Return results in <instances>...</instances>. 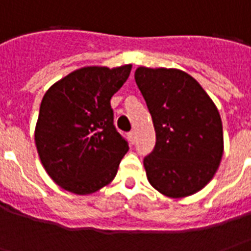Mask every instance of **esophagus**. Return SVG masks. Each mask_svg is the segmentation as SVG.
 <instances>
[{
	"instance_id": "esophagus-1",
	"label": "esophagus",
	"mask_w": 251,
	"mask_h": 251,
	"mask_svg": "<svg viewBox=\"0 0 251 251\" xmlns=\"http://www.w3.org/2000/svg\"><path fill=\"white\" fill-rule=\"evenodd\" d=\"M127 137H129V141H130V144H134V142H136L137 134H136V131H134V130L129 131V134H127Z\"/></svg>"
}]
</instances>
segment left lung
I'll use <instances>...</instances> for the list:
<instances>
[{"label":"left lung","instance_id":"8db88e82","mask_svg":"<svg viewBox=\"0 0 251 251\" xmlns=\"http://www.w3.org/2000/svg\"><path fill=\"white\" fill-rule=\"evenodd\" d=\"M134 79L156 130V145L144 158L149 183L169 198L198 192L214 177L223 156L216 106L180 70L140 67Z\"/></svg>","mask_w":251,"mask_h":251}]
</instances>
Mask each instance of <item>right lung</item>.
<instances>
[{
  "label": "right lung",
  "mask_w": 251,
  "mask_h": 251,
  "mask_svg": "<svg viewBox=\"0 0 251 251\" xmlns=\"http://www.w3.org/2000/svg\"><path fill=\"white\" fill-rule=\"evenodd\" d=\"M131 66L84 67L56 82L41 100L35 130L39 157L57 185L77 195L114 179L129 144L114 126L110 99Z\"/></svg>",
  "instance_id": "1"
}]
</instances>
